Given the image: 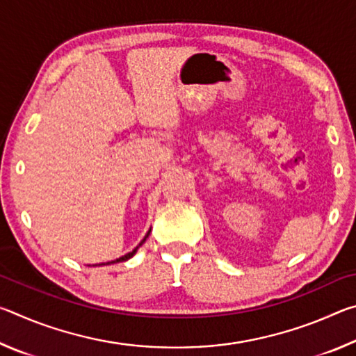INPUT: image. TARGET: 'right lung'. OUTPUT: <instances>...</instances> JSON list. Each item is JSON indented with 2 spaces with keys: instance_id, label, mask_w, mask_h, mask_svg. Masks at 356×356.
Returning a JSON list of instances; mask_svg holds the SVG:
<instances>
[{
  "instance_id": "obj_1",
  "label": "right lung",
  "mask_w": 356,
  "mask_h": 356,
  "mask_svg": "<svg viewBox=\"0 0 356 356\" xmlns=\"http://www.w3.org/2000/svg\"><path fill=\"white\" fill-rule=\"evenodd\" d=\"M149 234H150V231H149V232L146 234V237H144V238H143V242H141L140 245H138V246H136V248H135L134 251H130V252H127V254H125V256H122V257H119V259H116V261H111V262H106V264H116V262H122V261H127V259H130L131 256H134V254H135V252L138 251V248H140V246H141V245H143L144 242H146V238L149 237Z\"/></svg>"
}]
</instances>
